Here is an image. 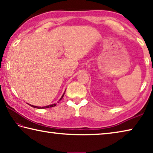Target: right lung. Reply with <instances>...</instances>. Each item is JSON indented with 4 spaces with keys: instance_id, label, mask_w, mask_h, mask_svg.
<instances>
[{
    "instance_id": "obj_1",
    "label": "right lung",
    "mask_w": 153,
    "mask_h": 153,
    "mask_svg": "<svg viewBox=\"0 0 153 153\" xmlns=\"http://www.w3.org/2000/svg\"><path fill=\"white\" fill-rule=\"evenodd\" d=\"M64 94H65V93L64 94H63V96H62L61 97V98H60V100H59V101H60V100L62 99V98H63V96H64ZM30 106H32V107H34V108H50V107H55V106H56V104H53V105H48V106H45V107H36V106H33V105H30Z\"/></svg>"
}]
</instances>
